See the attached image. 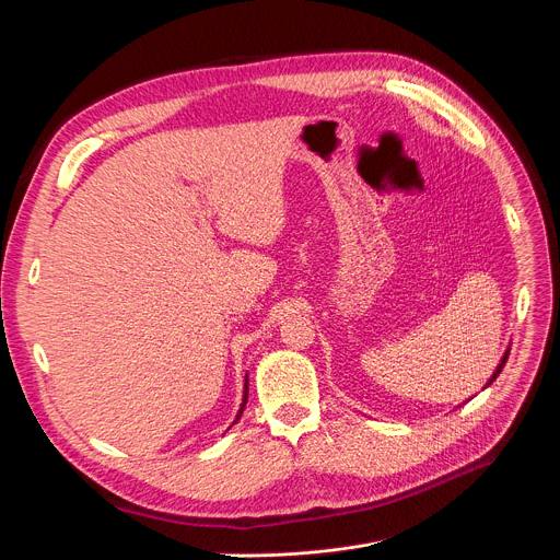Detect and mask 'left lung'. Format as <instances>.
Wrapping results in <instances>:
<instances>
[{"mask_svg": "<svg viewBox=\"0 0 560 560\" xmlns=\"http://www.w3.org/2000/svg\"><path fill=\"white\" fill-rule=\"evenodd\" d=\"M508 354H510V350H508V352H505V357H503V361H501V365H499V368H497V372H494V374H492V378H490V383H488V385H492V383H494V378H497V376H499V374H501V370H503V365H505V361H508Z\"/></svg>", "mask_w": 560, "mask_h": 560, "instance_id": "left-lung-1", "label": "left lung"}]
</instances>
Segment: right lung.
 <instances>
[{"mask_svg":"<svg viewBox=\"0 0 560 560\" xmlns=\"http://www.w3.org/2000/svg\"><path fill=\"white\" fill-rule=\"evenodd\" d=\"M246 404H248V376H246V394H244V404H242V410H238V415H236V421L242 419V415H244V408H246ZM234 421V423H236Z\"/></svg>","mask_w":560,"mask_h":560,"instance_id":"obj_1","label":"right lung"}]
</instances>
